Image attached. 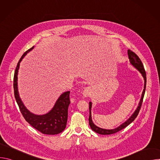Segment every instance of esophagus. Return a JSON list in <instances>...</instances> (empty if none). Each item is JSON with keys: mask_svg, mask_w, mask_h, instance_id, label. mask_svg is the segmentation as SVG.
I'll list each match as a JSON object with an SVG mask.
<instances>
[{"mask_svg": "<svg viewBox=\"0 0 160 160\" xmlns=\"http://www.w3.org/2000/svg\"><path fill=\"white\" fill-rule=\"evenodd\" d=\"M83 96L84 98H88L91 95V90L89 88H85L82 92Z\"/></svg>", "mask_w": 160, "mask_h": 160, "instance_id": "1", "label": "esophagus"}]
</instances>
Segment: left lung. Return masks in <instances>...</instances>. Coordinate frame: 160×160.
<instances>
[{"label": "left lung", "instance_id": "8db88e82", "mask_svg": "<svg viewBox=\"0 0 160 160\" xmlns=\"http://www.w3.org/2000/svg\"><path fill=\"white\" fill-rule=\"evenodd\" d=\"M127 52H128V59H129V61H130V64L132 66H133L135 68V69H137L140 72V73L141 74V75L143 77L144 80V88L143 89L140 101L139 102L138 106L137 107L136 109L133 112L132 115L129 117V118L128 120H127L125 122H123L122 124H121L120 126H118V127H117L115 128H113V129H105V128H100V127H98L97 125H96L94 123V122L92 121V114H91V109H92V103L91 102H89V111H90V115H89V118H88L89 125H90V128H92V130H94V132H96L98 133H99V134H101V135H109V134L117 133L118 131H120V130H122L123 128H125L129 124H130L135 119V118L138 117V114L139 112V111H140L142 103L144 96V94H145L146 85V72L144 70V66H143L141 59H139V58L138 56H137L133 52L131 51L130 50H128Z\"/></svg>", "mask_w": 160, "mask_h": 160}]
</instances>
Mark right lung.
<instances>
[{
  "label": "right lung",
  "mask_w": 160,
  "mask_h": 160,
  "mask_svg": "<svg viewBox=\"0 0 160 160\" xmlns=\"http://www.w3.org/2000/svg\"><path fill=\"white\" fill-rule=\"evenodd\" d=\"M33 48L34 46L23 54L16 68L13 84L15 99L22 116L33 128L43 134H58L62 132L66 126L68 109L70 104V91L64 92L60 95L52 109L44 115H36L30 112L26 108L19 97L18 87V75L20 62L24 57Z\"/></svg>",
  "instance_id": "obj_1"
}]
</instances>
